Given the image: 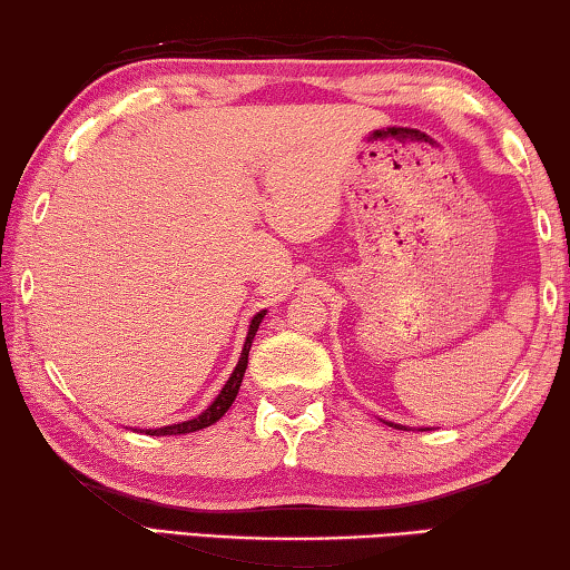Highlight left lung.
<instances>
[{
  "instance_id": "left-lung-1",
  "label": "left lung",
  "mask_w": 570,
  "mask_h": 570,
  "mask_svg": "<svg viewBox=\"0 0 570 570\" xmlns=\"http://www.w3.org/2000/svg\"><path fill=\"white\" fill-rule=\"evenodd\" d=\"M391 426H399V424H391Z\"/></svg>"
}]
</instances>
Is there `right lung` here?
Here are the masks:
<instances>
[{
    "instance_id": "add662e5",
    "label": "right lung",
    "mask_w": 570,
    "mask_h": 570,
    "mask_svg": "<svg viewBox=\"0 0 570 570\" xmlns=\"http://www.w3.org/2000/svg\"><path fill=\"white\" fill-rule=\"evenodd\" d=\"M265 318V311L257 313L255 318H252L249 323V331H247V338H245V348H242V356H239V363L237 368L232 371V376L227 384H224V389L219 391V396L212 401L209 409H204V412L197 416V419H189V422H181V424H171V426H161V429H146V434L151 436H169V434H189V432H197V429H204V426H212L214 422H219V419L224 416V412L232 406V401L237 399V391H239V384H242V376H245V368H247V356H249V346H252V338H255V333L259 328V323H263Z\"/></svg>"
}]
</instances>
